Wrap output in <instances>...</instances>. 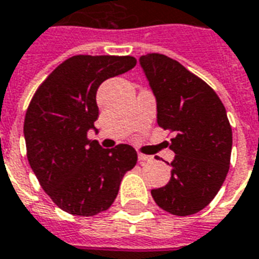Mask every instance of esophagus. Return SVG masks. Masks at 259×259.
Masks as SVG:
<instances>
[{"instance_id": "esophagus-1", "label": "esophagus", "mask_w": 259, "mask_h": 259, "mask_svg": "<svg viewBox=\"0 0 259 259\" xmlns=\"http://www.w3.org/2000/svg\"><path fill=\"white\" fill-rule=\"evenodd\" d=\"M138 159H139V163H146V162H151L152 157H150V155H144V154H139V155H138Z\"/></svg>"}]
</instances>
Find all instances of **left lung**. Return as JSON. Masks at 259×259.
I'll return each mask as SVG.
<instances>
[{
    "instance_id": "left-lung-1",
    "label": "left lung",
    "mask_w": 259,
    "mask_h": 259,
    "mask_svg": "<svg viewBox=\"0 0 259 259\" xmlns=\"http://www.w3.org/2000/svg\"><path fill=\"white\" fill-rule=\"evenodd\" d=\"M139 65L157 101L158 125L176 136L170 181L151 190L162 209L193 215L213 200L230 169L232 130L215 90L162 54H147Z\"/></svg>"
}]
</instances>
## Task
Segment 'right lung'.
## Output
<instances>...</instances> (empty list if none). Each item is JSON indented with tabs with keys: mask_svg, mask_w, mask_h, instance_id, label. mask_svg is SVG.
Masks as SVG:
<instances>
[{
	"mask_svg": "<svg viewBox=\"0 0 259 259\" xmlns=\"http://www.w3.org/2000/svg\"><path fill=\"white\" fill-rule=\"evenodd\" d=\"M134 57L77 55L59 65L36 90L24 121L31 169L61 209L94 216L119 193L125 171L138 155L130 144L102 148L88 139L97 131V89L108 78L135 67Z\"/></svg>",
	"mask_w": 259,
	"mask_h": 259,
	"instance_id": "right-lung-1",
	"label": "right lung"
}]
</instances>
